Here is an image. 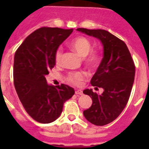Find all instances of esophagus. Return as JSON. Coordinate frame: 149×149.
Here are the masks:
<instances>
[{
    "mask_svg": "<svg viewBox=\"0 0 149 149\" xmlns=\"http://www.w3.org/2000/svg\"><path fill=\"white\" fill-rule=\"evenodd\" d=\"M75 93L77 95H83V91L81 90H77V91H75Z\"/></svg>",
    "mask_w": 149,
    "mask_h": 149,
    "instance_id": "34e87169",
    "label": "esophagus"
}]
</instances>
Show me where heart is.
<instances>
[{
	"label": "heart",
	"mask_w": 149,
	"mask_h": 149,
	"mask_svg": "<svg viewBox=\"0 0 149 149\" xmlns=\"http://www.w3.org/2000/svg\"><path fill=\"white\" fill-rule=\"evenodd\" d=\"M70 47L72 50L76 52L79 56L84 57V63L90 69H94L97 66L100 61L99 54L95 51H91L92 44L91 41L85 37H77L70 42ZM63 56V50L58 48L55 55V61L56 64L61 62ZM86 74L84 72H71L67 76V80L70 84L74 85H79L85 79Z\"/></svg>",
	"instance_id": "1"
}]
</instances>
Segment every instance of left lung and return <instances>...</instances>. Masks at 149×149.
<instances>
[{"mask_svg": "<svg viewBox=\"0 0 149 149\" xmlns=\"http://www.w3.org/2000/svg\"><path fill=\"white\" fill-rule=\"evenodd\" d=\"M101 42L104 57L91 79L93 86L104 89L97 94L92 89L84 93L92 98L93 104L84 111L86 119L93 125L103 126L114 120L126 106L134 84L135 66L127 45L122 40L103 29H77Z\"/></svg>", "mask_w": 149, "mask_h": 149, "instance_id": "1", "label": "left lung"}]
</instances>
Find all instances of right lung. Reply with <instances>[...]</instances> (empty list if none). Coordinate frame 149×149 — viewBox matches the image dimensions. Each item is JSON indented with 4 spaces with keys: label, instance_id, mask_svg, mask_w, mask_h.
Returning <instances> with one entry per match:
<instances>
[{
    "label": "right lung",
    "instance_id": "obj_1",
    "mask_svg": "<svg viewBox=\"0 0 149 149\" xmlns=\"http://www.w3.org/2000/svg\"><path fill=\"white\" fill-rule=\"evenodd\" d=\"M73 29L42 27L27 37L14 61V84L22 105L34 120L49 124L60 116L63 104L75 91L65 84L49 85L45 76L56 65L58 46Z\"/></svg>",
    "mask_w": 149,
    "mask_h": 149
}]
</instances>
